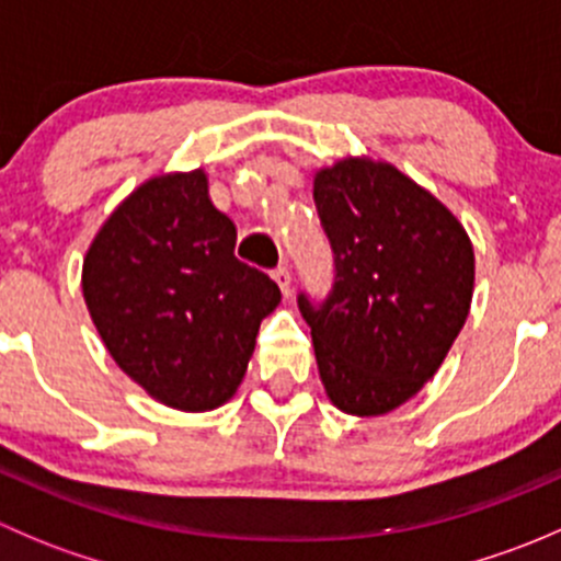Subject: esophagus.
<instances>
[{
	"mask_svg": "<svg viewBox=\"0 0 561 561\" xmlns=\"http://www.w3.org/2000/svg\"><path fill=\"white\" fill-rule=\"evenodd\" d=\"M271 276H274V282L279 285V290L287 296V293H290V282H293L290 268H287V265H279V268H274V274Z\"/></svg>",
	"mask_w": 561,
	"mask_h": 561,
	"instance_id": "esophagus-1",
	"label": "esophagus"
}]
</instances>
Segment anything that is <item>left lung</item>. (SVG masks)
Wrapping results in <instances>:
<instances>
[{
	"label": "left lung",
	"mask_w": 561,
	"mask_h": 561,
	"mask_svg": "<svg viewBox=\"0 0 561 561\" xmlns=\"http://www.w3.org/2000/svg\"><path fill=\"white\" fill-rule=\"evenodd\" d=\"M333 249L325 301L298 309L312 328L328 399L347 415H386L443 366L469 314L474 252L445 203L388 162L347 157L314 173Z\"/></svg>",
	"instance_id": "obj_1"
}]
</instances>
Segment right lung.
Segmentation results:
<instances>
[{"mask_svg":"<svg viewBox=\"0 0 561 561\" xmlns=\"http://www.w3.org/2000/svg\"><path fill=\"white\" fill-rule=\"evenodd\" d=\"M236 225L208 179L154 175L105 219L83 257V298L118 369L184 412L225 404L282 293L233 254Z\"/></svg>","mask_w":561,"mask_h":561,"instance_id":"1","label":"right lung"}]
</instances>
